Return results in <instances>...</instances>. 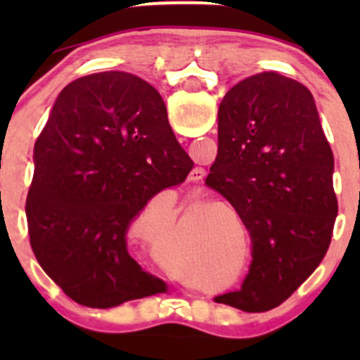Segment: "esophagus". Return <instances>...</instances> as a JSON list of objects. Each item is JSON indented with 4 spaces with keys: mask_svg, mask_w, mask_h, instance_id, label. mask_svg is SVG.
<instances>
[{
    "mask_svg": "<svg viewBox=\"0 0 360 360\" xmlns=\"http://www.w3.org/2000/svg\"><path fill=\"white\" fill-rule=\"evenodd\" d=\"M203 177H205V169L196 167L193 169L191 174H189V181H191V183H200V181H203Z\"/></svg>",
    "mask_w": 360,
    "mask_h": 360,
    "instance_id": "esophagus-1",
    "label": "esophagus"
}]
</instances>
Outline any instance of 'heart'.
<instances>
[{"label":"heart","mask_w":360,"mask_h":360,"mask_svg":"<svg viewBox=\"0 0 360 360\" xmlns=\"http://www.w3.org/2000/svg\"><path fill=\"white\" fill-rule=\"evenodd\" d=\"M160 249L164 252V266L167 267V269H172V271H179V269H184L186 266H188V260L183 255L179 254V250H176V245H172V243H169L166 240L160 242ZM220 247H218V243H214V240L212 237H201L200 240V255L206 260H218L220 257Z\"/></svg>","instance_id":"b5f03b06"}]
</instances>
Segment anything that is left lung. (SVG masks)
<instances>
[{"label":"left lung","mask_w":360,"mask_h":360,"mask_svg":"<svg viewBox=\"0 0 360 360\" xmlns=\"http://www.w3.org/2000/svg\"><path fill=\"white\" fill-rule=\"evenodd\" d=\"M206 186L250 233L252 262L240 291L214 301L267 311L320 266L338 213L333 154L311 93L278 72L235 84L218 110V155Z\"/></svg>","instance_id":"1"}]
</instances>
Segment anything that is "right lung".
<instances>
[{"mask_svg":"<svg viewBox=\"0 0 360 360\" xmlns=\"http://www.w3.org/2000/svg\"><path fill=\"white\" fill-rule=\"evenodd\" d=\"M34 164L25 206L30 245L69 298L113 308L166 289L127 247L148 201L193 169L155 88L120 71L72 81L37 139Z\"/></svg>","mask_w":360,"mask_h":360,"instance_id":"obj_1","label":"right lung"}]
</instances>
